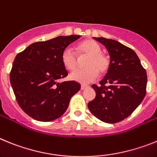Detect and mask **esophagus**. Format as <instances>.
<instances>
[{
	"label": "esophagus",
	"mask_w": 157,
	"mask_h": 157,
	"mask_svg": "<svg viewBox=\"0 0 157 157\" xmlns=\"http://www.w3.org/2000/svg\"><path fill=\"white\" fill-rule=\"evenodd\" d=\"M88 88V85H84V84H82V85H81V87H80V89L84 90V89H86V88Z\"/></svg>",
	"instance_id": "1"
}]
</instances>
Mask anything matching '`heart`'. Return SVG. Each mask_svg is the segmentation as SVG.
Returning <instances> with one entry per match:
<instances>
[{"mask_svg": "<svg viewBox=\"0 0 157 157\" xmlns=\"http://www.w3.org/2000/svg\"><path fill=\"white\" fill-rule=\"evenodd\" d=\"M80 58H88L84 63L86 69H78L71 73L69 78L83 84L92 82L100 74H104L110 67V60L105 54H102V48L93 40H85L77 46ZM63 65L70 71L74 70L78 65V58L73 50L66 47L62 53Z\"/></svg>", "mask_w": 157, "mask_h": 157, "instance_id": "1", "label": "heart"}]
</instances>
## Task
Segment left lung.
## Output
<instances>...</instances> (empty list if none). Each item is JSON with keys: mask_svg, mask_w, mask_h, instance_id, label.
Listing matches in <instances>:
<instances>
[{"mask_svg": "<svg viewBox=\"0 0 157 157\" xmlns=\"http://www.w3.org/2000/svg\"><path fill=\"white\" fill-rule=\"evenodd\" d=\"M107 48L110 67L99 86L92 85L95 98L89 111L102 122L115 123L129 116L146 94L147 74L137 54L114 39L95 38Z\"/></svg>", "mask_w": 157, "mask_h": 157, "instance_id": "left-lung-1", "label": "left lung"}]
</instances>
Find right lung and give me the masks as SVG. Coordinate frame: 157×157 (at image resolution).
Returning a JSON list of instances; mask_svg holds the SVG:
<instances>
[{
  "label": "right lung",
  "mask_w": 157,
  "mask_h": 157,
  "mask_svg": "<svg viewBox=\"0 0 157 157\" xmlns=\"http://www.w3.org/2000/svg\"><path fill=\"white\" fill-rule=\"evenodd\" d=\"M80 38L62 35L32 43L15 58L11 85L20 107L34 119L50 122L61 117L80 90L76 81L58 82L68 75L61 58L62 51Z\"/></svg>",
  "instance_id": "1"
}]
</instances>
